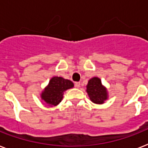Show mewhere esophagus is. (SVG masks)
<instances>
[{"label": "esophagus", "instance_id": "1", "mask_svg": "<svg viewBox=\"0 0 148 148\" xmlns=\"http://www.w3.org/2000/svg\"><path fill=\"white\" fill-rule=\"evenodd\" d=\"M74 86H75V87L76 88H79L80 86V82H75V84H74Z\"/></svg>", "mask_w": 148, "mask_h": 148}]
</instances>
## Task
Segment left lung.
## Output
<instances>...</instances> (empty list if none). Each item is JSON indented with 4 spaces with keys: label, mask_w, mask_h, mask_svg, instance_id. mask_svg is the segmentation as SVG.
Segmentation results:
<instances>
[{
    "label": "left lung",
    "mask_w": 148,
    "mask_h": 148,
    "mask_svg": "<svg viewBox=\"0 0 148 148\" xmlns=\"http://www.w3.org/2000/svg\"><path fill=\"white\" fill-rule=\"evenodd\" d=\"M86 93L93 103L103 104L109 98L107 89L102 84L101 80L97 77L90 79L86 85Z\"/></svg>",
    "instance_id": "8db88e82"
}]
</instances>
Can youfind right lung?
Segmentation results:
<instances>
[{
    "instance_id": "right-lung-1",
    "label": "right lung",
    "mask_w": 148,
    "mask_h": 148,
    "mask_svg": "<svg viewBox=\"0 0 148 148\" xmlns=\"http://www.w3.org/2000/svg\"><path fill=\"white\" fill-rule=\"evenodd\" d=\"M74 87V84L62 77H53L42 91L40 97L49 106H56L63 99L64 92Z\"/></svg>"
}]
</instances>
